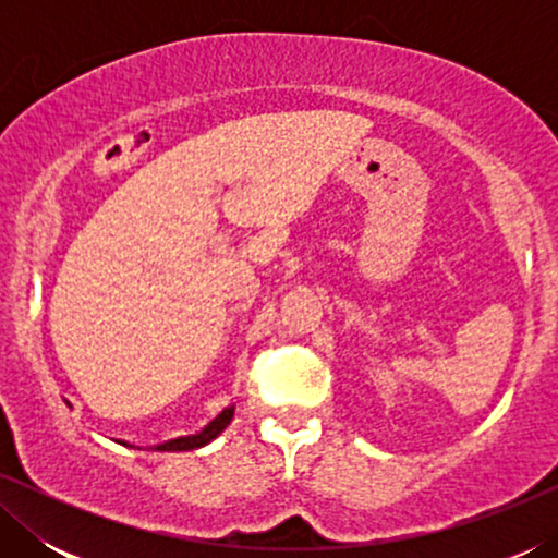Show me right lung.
Listing matches in <instances>:
<instances>
[{
    "label": "right lung",
    "mask_w": 558,
    "mask_h": 558,
    "mask_svg": "<svg viewBox=\"0 0 558 558\" xmlns=\"http://www.w3.org/2000/svg\"><path fill=\"white\" fill-rule=\"evenodd\" d=\"M231 418H233V407L220 411V414L213 418V422L205 426L201 434H193V437L170 439V441H165V445H157L155 449H157V452H190V449H197V447L208 445V441L216 439L218 434L223 432L228 424H231Z\"/></svg>",
    "instance_id": "obj_1"
}]
</instances>
